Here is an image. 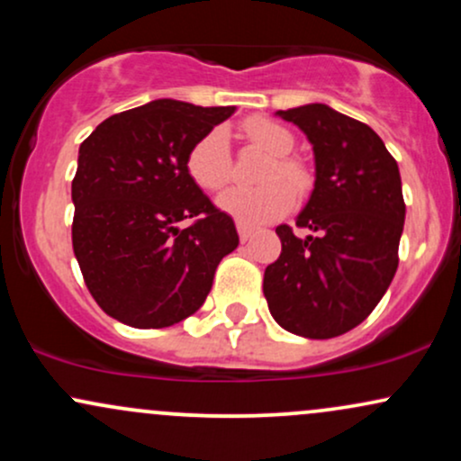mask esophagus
I'll return each instance as SVG.
<instances>
[{
  "mask_svg": "<svg viewBox=\"0 0 461 461\" xmlns=\"http://www.w3.org/2000/svg\"><path fill=\"white\" fill-rule=\"evenodd\" d=\"M236 230H238V236H240V242L251 240V236H253V227H251V225L236 223Z\"/></svg>",
  "mask_w": 461,
  "mask_h": 461,
  "instance_id": "34e87169",
  "label": "esophagus"
}]
</instances>
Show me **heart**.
I'll return each mask as SVG.
<instances>
[{"mask_svg":"<svg viewBox=\"0 0 461 461\" xmlns=\"http://www.w3.org/2000/svg\"><path fill=\"white\" fill-rule=\"evenodd\" d=\"M247 139L268 156L273 162L264 168L260 188H227L221 194L219 208L234 216L238 223L262 225L290 212L294 205V191L301 193L308 186V173L303 164L290 158L294 147L293 131L271 119H251L245 123ZM190 179L203 190H221L231 179V153L227 131L216 128L190 147L186 158Z\"/></svg>","mask_w":461,"mask_h":461,"instance_id":"b5f03b06","label":"heart"}]
</instances>
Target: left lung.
Masks as SVG:
<instances>
[{"instance_id":"left-lung-1","label":"left lung","mask_w":461,"mask_h":461,"mask_svg":"<svg viewBox=\"0 0 461 461\" xmlns=\"http://www.w3.org/2000/svg\"><path fill=\"white\" fill-rule=\"evenodd\" d=\"M308 136L314 190L293 227L279 225L282 253L264 271V297L285 331L325 340L357 327L399 267L405 203L399 164L366 123L325 104L277 110Z\"/></svg>"}]
</instances>
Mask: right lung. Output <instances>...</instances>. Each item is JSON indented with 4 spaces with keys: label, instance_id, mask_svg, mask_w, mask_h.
Returning <instances> with one entry per match:
<instances>
[{
    "label": "right lung",
    "instance_id": "1",
    "mask_svg": "<svg viewBox=\"0 0 461 461\" xmlns=\"http://www.w3.org/2000/svg\"><path fill=\"white\" fill-rule=\"evenodd\" d=\"M234 113L156 99L105 119L79 145L73 251L99 308L119 322L160 330L188 319L238 247L234 219L186 171L190 147ZM188 218L198 221L182 230Z\"/></svg>",
    "mask_w": 461,
    "mask_h": 461
}]
</instances>
